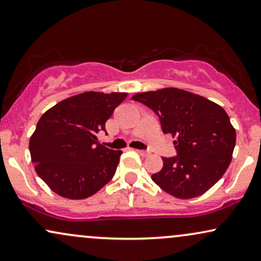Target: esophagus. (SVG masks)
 Wrapping results in <instances>:
<instances>
[{
    "label": "esophagus",
    "instance_id": "obj_1",
    "mask_svg": "<svg viewBox=\"0 0 261 261\" xmlns=\"http://www.w3.org/2000/svg\"><path fill=\"white\" fill-rule=\"evenodd\" d=\"M137 152L139 153V155H140L141 157H146V156H149V152H147V151H144V150H137Z\"/></svg>",
    "mask_w": 261,
    "mask_h": 261
}]
</instances>
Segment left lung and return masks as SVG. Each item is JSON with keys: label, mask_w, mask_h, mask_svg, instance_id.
I'll return each mask as SVG.
<instances>
[{"label": "left lung", "mask_w": 261, "mask_h": 261, "mask_svg": "<svg viewBox=\"0 0 261 261\" xmlns=\"http://www.w3.org/2000/svg\"><path fill=\"white\" fill-rule=\"evenodd\" d=\"M152 109L163 133L175 138L176 157H162L163 167L151 176L167 194L189 199L203 195L229 168L236 130L220 105L179 88H163L132 96Z\"/></svg>", "instance_id": "1"}]
</instances>
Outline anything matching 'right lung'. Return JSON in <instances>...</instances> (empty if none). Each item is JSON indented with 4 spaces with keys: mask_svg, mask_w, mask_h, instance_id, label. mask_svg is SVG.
<instances>
[{
    "mask_svg": "<svg viewBox=\"0 0 261 261\" xmlns=\"http://www.w3.org/2000/svg\"><path fill=\"white\" fill-rule=\"evenodd\" d=\"M127 95L85 92L41 116L29 150L37 175L57 195L85 199L114 178L122 151L99 144L96 134Z\"/></svg>",
    "mask_w": 261,
    "mask_h": 261,
    "instance_id": "1",
    "label": "right lung"
}]
</instances>
